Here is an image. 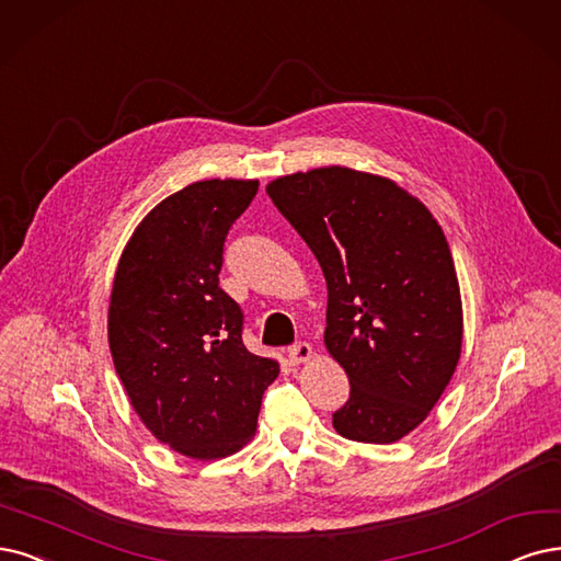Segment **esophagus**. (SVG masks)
Here are the masks:
<instances>
[{"mask_svg":"<svg viewBox=\"0 0 561 561\" xmlns=\"http://www.w3.org/2000/svg\"><path fill=\"white\" fill-rule=\"evenodd\" d=\"M309 358H312V346H309L307 342H296L291 348H288V360H291L294 365L305 363Z\"/></svg>","mask_w":561,"mask_h":561,"instance_id":"34e87169","label":"esophagus"}]
</instances>
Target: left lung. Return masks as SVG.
I'll use <instances>...</instances> for the list:
<instances>
[{"label":"left lung","mask_w":561,"mask_h":561,"mask_svg":"<svg viewBox=\"0 0 561 561\" xmlns=\"http://www.w3.org/2000/svg\"><path fill=\"white\" fill-rule=\"evenodd\" d=\"M328 284L325 346L351 392L346 439L392 444L419 427L462 348V300L442 226L396 182L328 165L267 184Z\"/></svg>","instance_id":"obj_1"}]
</instances>
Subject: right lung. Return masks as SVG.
<instances>
[{"label":"right lung","mask_w":561,"mask_h":561,"mask_svg":"<svg viewBox=\"0 0 561 561\" xmlns=\"http://www.w3.org/2000/svg\"><path fill=\"white\" fill-rule=\"evenodd\" d=\"M256 192V180L184 186L140 221L115 273L117 377L145 427L186 458L236 453L279 375L247 351L242 309L219 286L226 236Z\"/></svg>","instance_id":"right-lung-1"}]
</instances>
